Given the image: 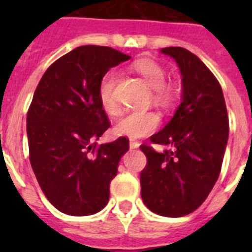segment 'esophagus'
I'll use <instances>...</instances> for the list:
<instances>
[{"instance_id": "34e87169", "label": "esophagus", "mask_w": 252, "mask_h": 252, "mask_svg": "<svg viewBox=\"0 0 252 252\" xmlns=\"http://www.w3.org/2000/svg\"><path fill=\"white\" fill-rule=\"evenodd\" d=\"M129 146H130V149H137L138 146H140V142L133 141V140H130V141H129Z\"/></svg>"}]
</instances>
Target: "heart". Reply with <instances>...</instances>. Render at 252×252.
I'll return each mask as SVG.
<instances>
[{
	"label": "heart",
	"mask_w": 252,
	"mask_h": 252,
	"mask_svg": "<svg viewBox=\"0 0 252 252\" xmlns=\"http://www.w3.org/2000/svg\"><path fill=\"white\" fill-rule=\"evenodd\" d=\"M132 69L153 89L154 102L158 104H168L172 99V90L165 85L166 72L157 61L150 59H140L134 61ZM118 84V73L108 70L99 84V102L108 115H118L120 108L115 96V87ZM159 118L153 111H134L124 115L114 126L116 136L128 137L130 140L145 137L157 129Z\"/></svg>",
	"instance_id": "1"
}]
</instances>
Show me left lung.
<instances>
[{"label": "left lung", "instance_id": "left-lung-1", "mask_svg": "<svg viewBox=\"0 0 252 252\" xmlns=\"http://www.w3.org/2000/svg\"><path fill=\"white\" fill-rule=\"evenodd\" d=\"M182 74V102L171 120L150 141L171 146L157 153L141 145L148 163L141 171V197L165 217L189 215L219 179L229 138L222 89L199 57L180 47L162 48Z\"/></svg>", "mask_w": 252, "mask_h": 252}]
</instances>
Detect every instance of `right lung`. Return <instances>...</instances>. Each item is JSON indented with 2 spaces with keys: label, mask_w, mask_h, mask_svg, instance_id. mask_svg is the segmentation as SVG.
I'll list each match as a JSON object with an SVG mask.
<instances>
[{
  "label": "right lung",
  "mask_w": 252,
  "mask_h": 252,
  "mask_svg": "<svg viewBox=\"0 0 252 252\" xmlns=\"http://www.w3.org/2000/svg\"><path fill=\"white\" fill-rule=\"evenodd\" d=\"M129 59L110 47L82 45L55 61L35 90L27 112L30 162L45 197L65 215H94L108 203L129 141L96 146L110 128L99 84Z\"/></svg>",
  "instance_id": "right-lung-1"
}]
</instances>
